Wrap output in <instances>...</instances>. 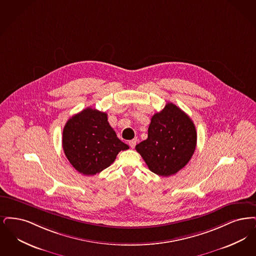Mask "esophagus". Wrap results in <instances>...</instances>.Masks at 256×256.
Here are the masks:
<instances>
[{
	"instance_id": "obj_1",
	"label": "esophagus",
	"mask_w": 256,
	"mask_h": 256,
	"mask_svg": "<svg viewBox=\"0 0 256 256\" xmlns=\"http://www.w3.org/2000/svg\"><path fill=\"white\" fill-rule=\"evenodd\" d=\"M136 144V138H134V140L129 142V145H130L131 148H134Z\"/></svg>"
}]
</instances>
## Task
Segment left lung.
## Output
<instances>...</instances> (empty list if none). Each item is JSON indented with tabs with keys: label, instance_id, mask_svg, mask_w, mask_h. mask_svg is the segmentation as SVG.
<instances>
[{
	"label": "left lung",
	"instance_id": "obj_1",
	"mask_svg": "<svg viewBox=\"0 0 256 256\" xmlns=\"http://www.w3.org/2000/svg\"><path fill=\"white\" fill-rule=\"evenodd\" d=\"M196 144L197 133L191 118L175 104L167 103L152 116L148 138L136 145V150L152 172L168 177L188 164Z\"/></svg>",
	"mask_w": 256,
	"mask_h": 256
}]
</instances>
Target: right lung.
<instances>
[{
    "instance_id": "right-lung-1",
    "label": "right lung",
    "mask_w": 256,
    "mask_h": 256,
    "mask_svg": "<svg viewBox=\"0 0 256 256\" xmlns=\"http://www.w3.org/2000/svg\"><path fill=\"white\" fill-rule=\"evenodd\" d=\"M62 145L70 164L83 175L100 173L111 166L120 151L129 149L116 136L107 114L92 108L68 120Z\"/></svg>"
}]
</instances>
